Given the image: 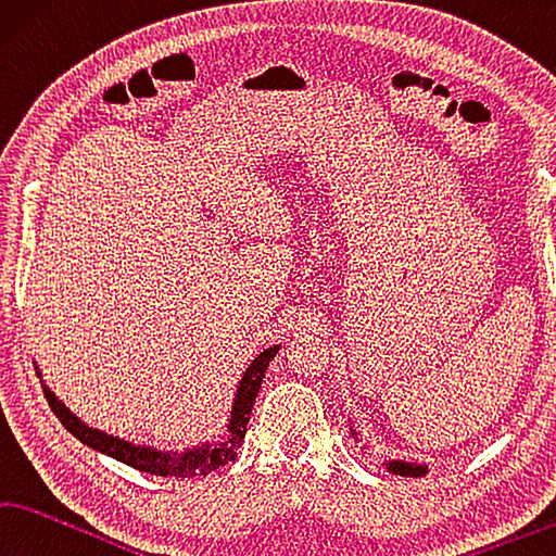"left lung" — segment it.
I'll return each mask as SVG.
<instances>
[{
	"label": "left lung",
	"mask_w": 556,
	"mask_h": 556,
	"mask_svg": "<svg viewBox=\"0 0 556 556\" xmlns=\"http://www.w3.org/2000/svg\"><path fill=\"white\" fill-rule=\"evenodd\" d=\"M352 434H356L352 430ZM388 471H393L395 476H407V479H420V476L427 473V466L422 464H410V462H391L386 464Z\"/></svg>",
	"instance_id": "1"
}]
</instances>
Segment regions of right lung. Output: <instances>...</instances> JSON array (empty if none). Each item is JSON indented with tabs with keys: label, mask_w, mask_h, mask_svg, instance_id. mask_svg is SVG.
<instances>
[{
	"label": "right lung",
	"mask_w": 556,
	"mask_h": 556,
	"mask_svg": "<svg viewBox=\"0 0 556 556\" xmlns=\"http://www.w3.org/2000/svg\"><path fill=\"white\" fill-rule=\"evenodd\" d=\"M276 354H278V346L266 349V352H261L256 358H253V364L247 368V374H243L237 391V401H233V407H231L227 440L219 444H204V446H198V450H188L185 454L155 452L151 446H136L124 440H116V437H110L100 430H92V427H87L85 422L77 420V417L67 410V407L58 401L48 388H43V395L48 405H51L53 415L63 422L65 430L73 437H77L83 444L92 446V450L112 456V459L146 473L168 476V479L170 476L173 479H194V476H207L212 471H217L219 466L233 462V456H237L239 446L243 442V434H247V425L253 410V403H256L261 381L263 376H266L270 358Z\"/></svg>",
	"instance_id": "add662e5"
}]
</instances>
